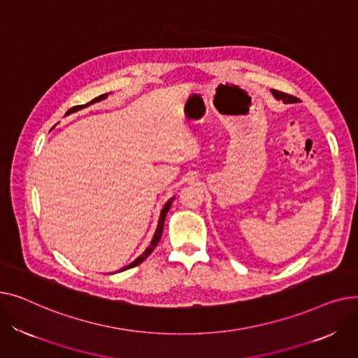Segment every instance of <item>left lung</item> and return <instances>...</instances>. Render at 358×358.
<instances>
[{
	"mask_svg": "<svg viewBox=\"0 0 358 358\" xmlns=\"http://www.w3.org/2000/svg\"><path fill=\"white\" fill-rule=\"evenodd\" d=\"M273 96L277 99V100H281L285 104H292V103H297V99L293 97V96H289V94L286 92H281V91H275V90H271Z\"/></svg>",
	"mask_w": 358,
	"mask_h": 358,
	"instance_id": "left-lung-1",
	"label": "left lung"
}]
</instances>
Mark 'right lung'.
Returning <instances> with one entry per match:
<instances>
[{"label": "right lung", "instance_id": "1", "mask_svg": "<svg viewBox=\"0 0 358 358\" xmlns=\"http://www.w3.org/2000/svg\"><path fill=\"white\" fill-rule=\"evenodd\" d=\"M110 94V92H108ZM108 94H103V96H100V97H97V99H94L92 101H90V103H87V104H84V106H75V107H72V108H69L68 111H66V115L65 116H69V115H72V113H75V111H80V110H83V108H85V107H88V106H91V104H96V103H99V101H103V100H106L107 97H108ZM176 197H171L169 199L165 204H164V208H162V210H161V215H159V220H158V227H157V231H155V234H154V238H152V241H150V243H149V247L134 261V262H130L129 266H126V267H123L122 270H119V271H116V273H120V271H124V270H127V268H131V267H135V266H138V264H141V262L150 254L154 250H155V247L158 245V242H159V239H161V236H162V231H164V222H165V216H166V213H168V210L171 209V204H173V200H174Z\"/></svg>", "mask_w": 358, "mask_h": 358}]
</instances>
